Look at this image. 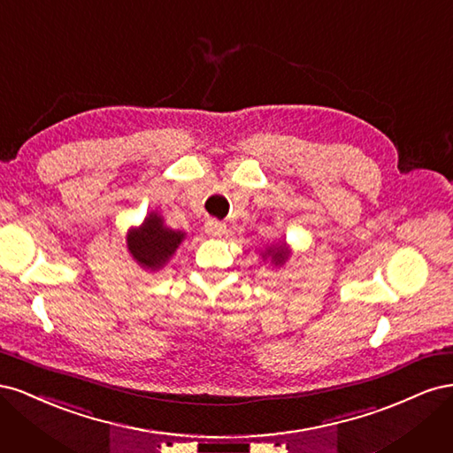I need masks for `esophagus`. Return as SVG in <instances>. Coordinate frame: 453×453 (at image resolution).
<instances>
[{"instance_id":"esophagus-1","label":"esophagus","mask_w":453,"mask_h":453,"mask_svg":"<svg viewBox=\"0 0 453 453\" xmlns=\"http://www.w3.org/2000/svg\"><path fill=\"white\" fill-rule=\"evenodd\" d=\"M205 232H208L211 238H221L226 234V225L221 221H215V219H208V221H205Z\"/></svg>"}]
</instances>
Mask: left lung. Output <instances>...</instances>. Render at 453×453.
Segmentation results:
<instances>
[{"label":"left lung","instance_id":"left-lung-1","mask_svg":"<svg viewBox=\"0 0 453 453\" xmlns=\"http://www.w3.org/2000/svg\"><path fill=\"white\" fill-rule=\"evenodd\" d=\"M263 258H270L273 265L276 266H281L287 258H289V250H287L285 243H278L273 245V248H268L265 253H263Z\"/></svg>","mask_w":453,"mask_h":453}]
</instances>
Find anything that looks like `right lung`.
Wrapping results in <instances>:
<instances>
[{
	"mask_svg": "<svg viewBox=\"0 0 453 453\" xmlns=\"http://www.w3.org/2000/svg\"><path fill=\"white\" fill-rule=\"evenodd\" d=\"M183 240L185 232L168 228L157 211H150L138 228L128 232L127 245L130 255L142 268L158 270L168 263Z\"/></svg>",
	"mask_w": 453,
	"mask_h": 453,
	"instance_id": "add662e5",
	"label": "right lung"
}]
</instances>
